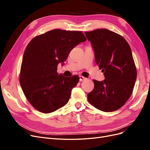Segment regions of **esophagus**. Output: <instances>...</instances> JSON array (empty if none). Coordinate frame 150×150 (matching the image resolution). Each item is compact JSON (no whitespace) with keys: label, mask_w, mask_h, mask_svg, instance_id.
<instances>
[{"label":"esophagus","mask_w":150,"mask_h":150,"mask_svg":"<svg viewBox=\"0 0 150 150\" xmlns=\"http://www.w3.org/2000/svg\"><path fill=\"white\" fill-rule=\"evenodd\" d=\"M86 79V78H84V77H83L82 76H79V81H84Z\"/></svg>","instance_id":"esophagus-1"}]
</instances>
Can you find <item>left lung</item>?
Here are the masks:
<instances>
[{"label": "left lung", "instance_id": "left-lung-1", "mask_svg": "<svg viewBox=\"0 0 150 150\" xmlns=\"http://www.w3.org/2000/svg\"><path fill=\"white\" fill-rule=\"evenodd\" d=\"M85 35L105 77L102 81L93 80L94 88L88 94V100L101 111H116L128 100L137 80L129 45L121 35L106 29L85 32Z\"/></svg>", "mask_w": 150, "mask_h": 150}]
</instances>
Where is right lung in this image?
Listing matches in <instances>:
<instances>
[{
	"label": "right lung",
	"instance_id": "obj_1",
	"mask_svg": "<svg viewBox=\"0 0 150 150\" xmlns=\"http://www.w3.org/2000/svg\"><path fill=\"white\" fill-rule=\"evenodd\" d=\"M86 40L81 31L54 29L36 36L27 46L19 81L25 96L38 111L52 112L69 101L79 78L58 74L57 67L64 65L71 50Z\"/></svg>",
	"mask_w": 150,
	"mask_h": 150
}]
</instances>
